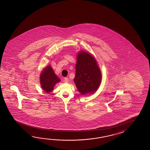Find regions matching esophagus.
Masks as SVG:
<instances>
[{
  "instance_id": "esophagus-1",
  "label": "esophagus",
  "mask_w": 150,
  "mask_h": 150,
  "mask_svg": "<svg viewBox=\"0 0 150 150\" xmlns=\"http://www.w3.org/2000/svg\"><path fill=\"white\" fill-rule=\"evenodd\" d=\"M64 83H68V81H69V79H68V78H67V77H65V78H64Z\"/></svg>"
}]
</instances>
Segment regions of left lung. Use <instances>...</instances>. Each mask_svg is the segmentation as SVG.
Returning <instances> with one entry per match:
<instances>
[{"mask_svg": "<svg viewBox=\"0 0 150 150\" xmlns=\"http://www.w3.org/2000/svg\"><path fill=\"white\" fill-rule=\"evenodd\" d=\"M74 81L82 95L95 92L101 82V73L95 58L86 51L77 54Z\"/></svg>", "mask_w": 150, "mask_h": 150, "instance_id": "1", "label": "left lung"}]
</instances>
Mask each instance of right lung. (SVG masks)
Returning <instances> with one entry per match:
<instances>
[{
    "mask_svg": "<svg viewBox=\"0 0 150 150\" xmlns=\"http://www.w3.org/2000/svg\"><path fill=\"white\" fill-rule=\"evenodd\" d=\"M60 81L53 71L51 66L45 67L40 74V83L42 88L45 92L50 93L53 89L54 86Z\"/></svg>",
    "mask_w": 150,
    "mask_h": 150,
    "instance_id": "right-lung-1",
    "label": "right lung"
}]
</instances>
